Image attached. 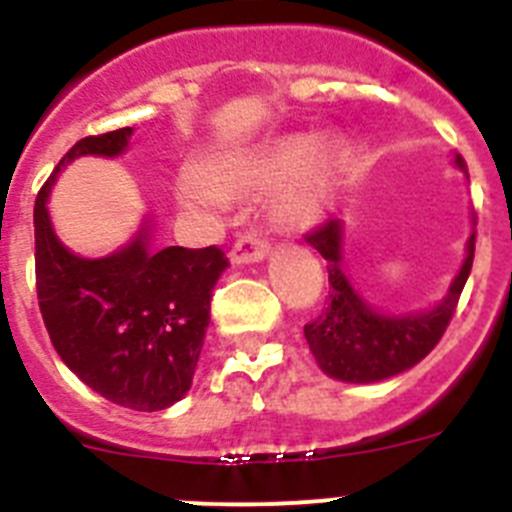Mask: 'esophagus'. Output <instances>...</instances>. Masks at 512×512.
I'll use <instances>...</instances> for the list:
<instances>
[{
    "mask_svg": "<svg viewBox=\"0 0 512 512\" xmlns=\"http://www.w3.org/2000/svg\"><path fill=\"white\" fill-rule=\"evenodd\" d=\"M266 256H269V246H266L264 238L256 233L241 235V238L235 241V246L230 248V261H233L235 266L259 264Z\"/></svg>",
    "mask_w": 512,
    "mask_h": 512,
    "instance_id": "1",
    "label": "esophagus"
}]
</instances>
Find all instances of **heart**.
Listing matches in <instances>:
<instances>
[{
	"label": "heart",
	"instance_id": "heart-1",
	"mask_svg": "<svg viewBox=\"0 0 512 512\" xmlns=\"http://www.w3.org/2000/svg\"><path fill=\"white\" fill-rule=\"evenodd\" d=\"M343 158L336 146L310 133L279 135L238 153L217 156L210 166L187 161L174 182L184 210L217 212L230 197L277 192L274 223L284 230H307L328 215L341 184Z\"/></svg>",
	"mask_w": 512,
	"mask_h": 512
}]
</instances>
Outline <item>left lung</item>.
<instances>
[{
  "mask_svg": "<svg viewBox=\"0 0 512 512\" xmlns=\"http://www.w3.org/2000/svg\"><path fill=\"white\" fill-rule=\"evenodd\" d=\"M454 166L467 176L464 158ZM474 225V217H472ZM315 251L328 261L330 295L318 318L305 325L312 356L328 377L351 384H372L408 372L431 354L456 310L474 261V228L464 243V261L451 279L446 295L428 310L384 312L354 287L343 266V220L333 217L307 235Z\"/></svg>",
  "mask_w": 512,
  "mask_h": 512,
  "instance_id": "left-lung-1",
  "label": "left lung"
}]
</instances>
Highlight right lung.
Listing matches in <instances>:
<instances>
[{"mask_svg": "<svg viewBox=\"0 0 512 512\" xmlns=\"http://www.w3.org/2000/svg\"><path fill=\"white\" fill-rule=\"evenodd\" d=\"M133 128L81 138L35 200V282L43 323L61 361L104 400L153 413L182 400L210 325V300L228 269L220 248H153V217L117 251L87 259L51 223V189L81 156L117 158Z\"/></svg>", "mask_w": 512, "mask_h": 512, "instance_id": "right-lung-1", "label": "right lung"}]
</instances>
